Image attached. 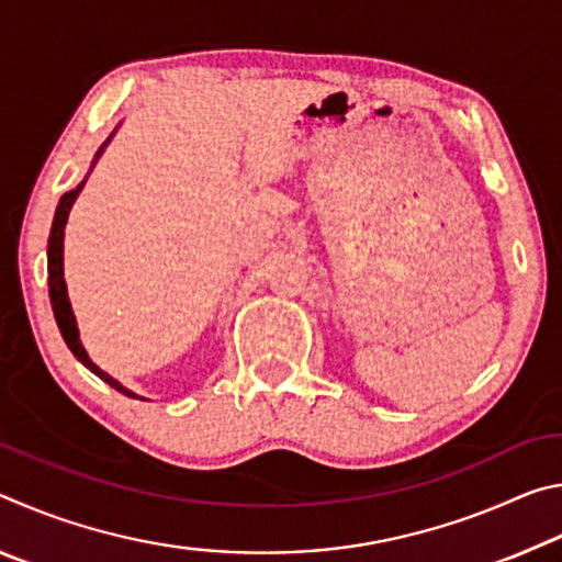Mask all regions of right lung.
Here are the masks:
<instances>
[{
  "mask_svg": "<svg viewBox=\"0 0 562 562\" xmlns=\"http://www.w3.org/2000/svg\"><path fill=\"white\" fill-rule=\"evenodd\" d=\"M109 140H111V138H109ZM109 140H106V144H109ZM106 144H103V146H106ZM103 146L99 148L97 158L101 156ZM81 188H83V183H81V186H76L74 190H69V193H64V195H61L59 205H56L54 223H52V233H49V250H46V258H49V265H46V268H49V297H52V310H54L56 325H59V329H61V337H64V341H66V347H69V349L74 351V357L79 359L83 367L91 369V372L97 374L99 379H103V382H106L109 386L116 389V392L126 394V396H133V398H138L136 394L128 392L126 386H121V384L116 382V379L109 376L106 372H101V369H99L97 364H93V361L89 359L87 349L81 347L79 329H76V319H74V312H71L69 297H66V282H64V255H61V252H64V225H66V217H69V211H71L74 201H76V198H79V193H81Z\"/></svg>",
  "mask_w": 562,
  "mask_h": 562,
  "instance_id": "right-lung-1",
  "label": "right lung"
}]
</instances>
